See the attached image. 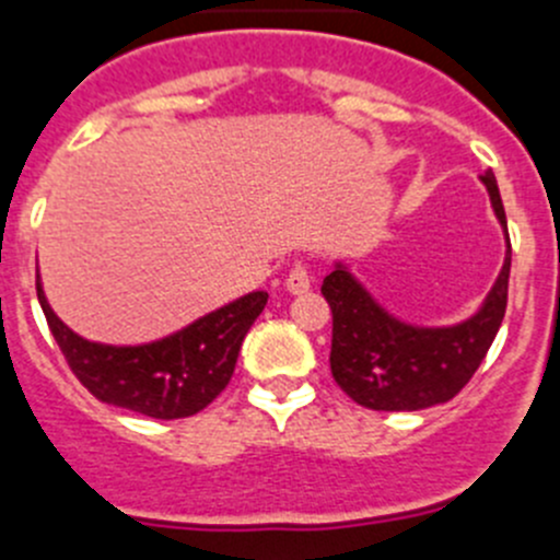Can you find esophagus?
Segmentation results:
<instances>
[{"label": "esophagus", "mask_w": 560, "mask_h": 560, "mask_svg": "<svg viewBox=\"0 0 560 560\" xmlns=\"http://www.w3.org/2000/svg\"><path fill=\"white\" fill-rule=\"evenodd\" d=\"M287 290L292 292V295H301V292H306L308 287H312V273H308L306 262L303 259H298L295 265L290 268V273H287Z\"/></svg>", "instance_id": "1"}]
</instances>
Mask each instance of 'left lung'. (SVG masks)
Listing matches in <instances>:
<instances>
[{"mask_svg": "<svg viewBox=\"0 0 560 560\" xmlns=\"http://www.w3.org/2000/svg\"><path fill=\"white\" fill-rule=\"evenodd\" d=\"M481 183L506 230L495 175L485 172ZM509 270L512 243L501 276L476 317L454 328H412L388 317L345 268H336L325 276L319 292L334 314L330 374L339 388L369 410L388 412L421 410L454 399L485 361L501 328L509 301Z\"/></svg>", "mask_w": 560, "mask_h": 560, "instance_id": "1", "label": "left lung"}]
</instances>
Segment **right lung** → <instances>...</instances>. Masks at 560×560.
<instances>
[{
	"mask_svg": "<svg viewBox=\"0 0 560 560\" xmlns=\"http://www.w3.org/2000/svg\"><path fill=\"white\" fill-rule=\"evenodd\" d=\"M46 323L70 372L95 399L142 416L172 421L205 410L230 385L237 352L268 292H252L170 339L142 347H108L75 336L48 308L37 284Z\"/></svg>",
	"mask_w": 560,
	"mask_h": 560,
	"instance_id": "1",
	"label": "right lung"
}]
</instances>
